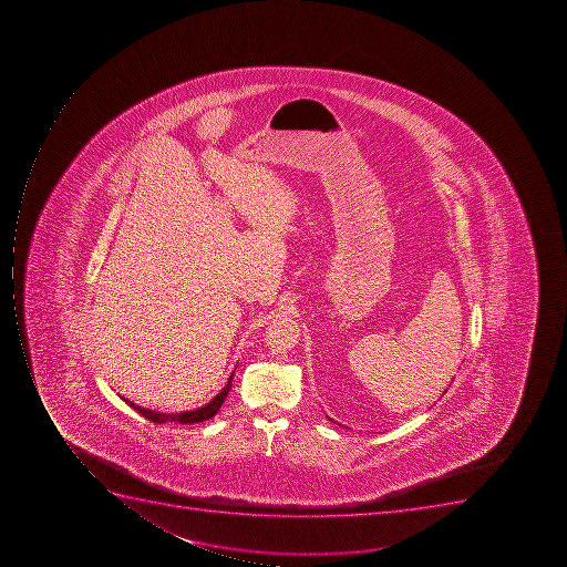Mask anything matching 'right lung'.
<instances>
[{"label":"right lung","mask_w":567,"mask_h":567,"mask_svg":"<svg viewBox=\"0 0 567 567\" xmlns=\"http://www.w3.org/2000/svg\"><path fill=\"white\" fill-rule=\"evenodd\" d=\"M233 380L234 372L230 378H228L227 386H225L221 392L216 395L209 404H206L204 408H198V410L193 411H183V413H157V411L145 410V408L136 406L134 402L127 401L124 399L131 408L138 411L140 415L145 416L147 420H152L154 424H166V422H178V424H198V422H204V420L213 419V416L218 413L219 408L224 404L225 399H227L228 392L233 389Z\"/></svg>","instance_id":"1"}]
</instances>
